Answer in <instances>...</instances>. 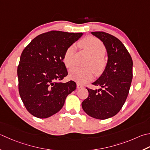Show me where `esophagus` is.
Wrapping results in <instances>:
<instances>
[{
  "label": "esophagus",
  "mask_w": 150,
  "mask_h": 150,
  "mask_svg": "<svg viewBox=\"0 0 150 150\" xmlns=\"http://www.w3.org/2000/svg\"><path fill=\"white\" fill-rule=\"evenodd\" d=\"M83 88V86L82 84H81L80 83H77V88L79 89V88Z\"/></svg>",
  "instance_id": "obj_1"
}]
</instances>
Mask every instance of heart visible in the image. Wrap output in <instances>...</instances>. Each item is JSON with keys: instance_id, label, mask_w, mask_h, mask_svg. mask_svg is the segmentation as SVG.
<instances>
[{"instance_id": "heart-1", "label": "heart", "mask_w": 150, "mask_h": 150, "mask_svg": "<svg viewBox=\"0 0 150 150\" xmlns=\"http://www.w3.org/2000/svg\"><path fill=\"white\" fill-rule=\"evenodd\" d=\"M79 45L86 49L92 56L88 66L92 67L96 74L101 73L105 68V61L103 57L105 54V47L100 40L94 37H86L79 42ZM75 47L69 46L64 52L63 62L67 68H71L75 64L74 54ZM93 71L92 68L74 67L69 70V77L73 81L80 83H85L92 80L93 77Z\"/></svg>"}]
</instances>
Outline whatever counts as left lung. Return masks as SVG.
Listing matches in <instances>:
<instances>
[{
  "instance_id": "1",
  "label": "left lung",
  "mask_w": 150,
  "mask_h": 150,
  "mask_svg": "<svg viewBox=\"0 0 150 150\" xmlns=\"http://www.w3.org/2000/svg\"><path fill=\"white\" fill-rule=\"evenodd\" d=\"M103 43L108 60L102 75L92 84L99 90L86 88L88 97L82 103L88 115L105 120L115 116L127 98L133 79V60L124 44L118 38L104 32H92Z\"/></svg>"
}]
</instances>
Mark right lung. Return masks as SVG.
Masks as SVG:
<instances>
[{"label":"right lung","instance_id":"add662e5","mask_svg":"<svg viewBox=\"0 0 150 150\" xmlns=\"http://www.w3.org/2000/svg\"><path fill=\"white\" fill-rule=\"evenodd\" d=\"M83 34L47 32L34 38L23 51L17 67L19 92L32 115L38 118L52 116L62 109L66 97L76 89L74 81L61 83L67 75L63 56Z\"/></svg>","mask_w":150,"mask_h":150}]
</instances>
